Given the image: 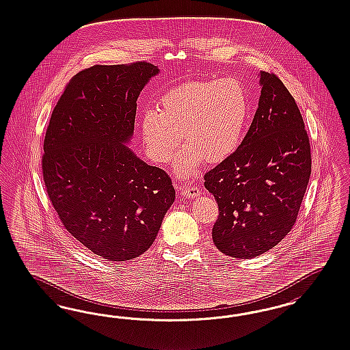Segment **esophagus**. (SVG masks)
<instances>
[{
	"instance_id": "esophagus-1",
	"label": "esophagus",
	"mask_w": 350,
	"mask_h": 350,
	"mask_svg": "<svg viewBox=\"0 0 350 350\" xmlns=\"http://www.w3.org/2000/svg\"><path fill=\"white\" fill-rule=\"evenodd\" d=\"M180 195L182 196H186V198H195V196H199L200 195V189L195 185H183L178 187Z\"/></svg>"
}]
</instances>
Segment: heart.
<instances>
[{"mask_svg":"<svg viewBox=\"0 0 350 350\" xmlns=\"http://www.w3.org/2000/svg\"><path fill=\"white\" fill-rule=\"evenodd\" d=\"M249 118V98L243 82L222 78L178 85L160 97L159 107L142 111L141 135L148 155L168 163L177 152L183 132L187 145L178 172L192 174L205 160L218 164L236 152Z\"/></svg>","mask_w":350,"mask_h":350,"instance_id":"b5f03b06","label":"heart"}]
</instances>
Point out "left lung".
Returning a JSON list of instances; mask_svg holds the SVG:
<instances>
[{
	"mask_svg": "<svg viewBox=\"0 0 350 350\" xmlns=\"http://www.w3.org/2000/svg\"><path fill=\"white\" fill-rule=\"evenodd\" d=\"M260 85L241 145L204 176L219 208L213 243L240 259L263 254L291 231L312 170L309 137L294 97L273 73L260 72Z\"/></svg>",
	"mask_w": 350,
	"mask_h": 350,
	"instance_id": "1",
	"label": "left lung"
}]
</instances>
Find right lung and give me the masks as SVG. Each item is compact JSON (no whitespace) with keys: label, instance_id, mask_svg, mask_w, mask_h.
<instances>
[{"label":"right lung","instance_id":"obj_1","mask_svg":"<svg viewBox=\"0 0 350 350\" xmlns=\"http://www.w3.org/2000/svg\"><path fill=\"white\" fill-rule=\"evenodd\" d=\"M158 66L94 65L75 75L43 141L47 195L65 230L94 254L124 262L144 254L174 202L170 177L128 148L138 96Z\"/></svg>","mask_w":350,"mask_h":350}]
</instances>
